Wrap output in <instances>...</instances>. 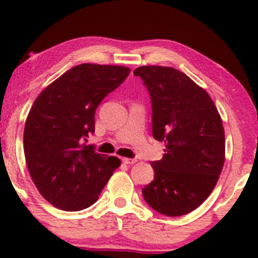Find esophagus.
Wrapping results in <instances>:
<instances>
[{
  "mask_svg": "<svg viewBox=\"0 0 258 258\" xmlns=\"http://www.w3.org/2000/svg\"><path fill=\"white\" fill-rule=\"evenodd\" d=\"M122 162L124 163V164H128V165H131V164H135V163L137 162L136 159H130V158H123L122 159Z\"/></svg>",
  "mask_w": 258,
  "mask_h": 258,
  "instance_id": "34e87169",
  "label": "esophagus"
}]
</instances>
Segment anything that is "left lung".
I'll use <instances>...</instances> for the list:
<instances>
[{"label": "left lung", "mask_w": 258, "mask_h": 258, "mask_svg": "<svg viewBox=\"0 0 258 258\" xmlns=\"http://www.w3.org/2000/svg\"><path fill=\"white\" fill-rule=\"evenodd\" d=\"M134 75L150 94L154 139L165 144L162 160L151 162L155 175L144 199L163 215H186L210 196L223 169V121L210 95L183 72L143 66Z\"/></svg>", "instance_id": "1"}]
</instances>
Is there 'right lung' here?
<instances>
[{
	"instance_id": "obj_1",
	"label": "right lung",
	"mask_w": 258,
	"mask_h": 258,
	"mask_svg": "<svg viewBox=\"0 0 258 258\" xmlns=\"http://www.w3.org/2000/svg\"><path fill=\"white\" fill-rule=\"evenodd\" d=\"M128 74L123 66L79 64L35 99L24 128V154L31 179L53 206L89 208L121 165L117 156L105 158L85 141L95 131L98 105Z\"/></svg>"
}]
</instances>
